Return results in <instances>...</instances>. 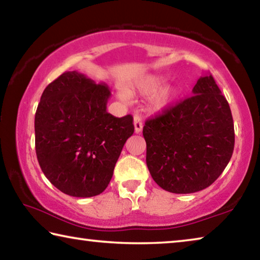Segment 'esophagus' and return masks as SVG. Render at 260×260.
<instances>
[{"label":"esophagus","mask_w":260,"mask_h":260,"mask_svg":"<svg viewBox=\"0 0 260 260\" xmlns=\"http://www.w3.org/2000/svg\"><path fill=\"white\" fill-rule=\"evenodd\" d=\"M143 128V125H142V119H141V117L139 114H135L134 116V129H135V133H141Z\"/></svg>","instance_id":"1"}]
</instances>
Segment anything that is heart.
Wrapping results in <instances>:
<instances>
[{"label":"heart","mask_w":260,"mask_h":260,"mask_svg":"<svg viewBox=\"0 0 260 260\" xmlns=\"http://www.w3.org/2000/svg\"><path fill=\"white\" fill-rule=\"evenodd\" d=\"M165 78L161 76H148L143 78L142 80H140L136 83V88L143 94H152L157 91L161 86L164 85ZM179 93L178 88L172 86H166L158 91L155 95V98L152 100V105L156 110H162L165 109L172 101L177 98ZM119 98L124 101H128L131 99V94L125 89L119 90Z\"/></svg>","instance_id":"heart-1"}]
</instances>
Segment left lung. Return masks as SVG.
I'll list each match as a JSON object with an SVG mask.
<instances>
[{
  "label": "left lung",
  "instance_id": "8db88e82",
  "mask_svg": "<svg viewBox=\"0 0 260 260\" xmlns=\"http://www.w3.org/2000/svg\"><path fill=\"white\" fill-rule=\"evenodd\" d=\"M147 166L160 188L191 193L212 184L230 162L235 134L232 111L211 74L192 95L146 121Z\"/></svg>",
  "mask_w": 260,
  "mask_h": 260
}]
</instances>
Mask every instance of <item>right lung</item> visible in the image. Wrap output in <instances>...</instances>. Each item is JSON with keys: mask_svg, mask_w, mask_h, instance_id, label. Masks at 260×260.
Masks as SVG:
<instances>
[{"mask_svg": "<svg viewBox=\"0 0 260 260\" xmlns=\"http://www.w3.org/2000/svg\"><path fill=\"white\" fill-rule=\"evenodd\" d=\"M105 83L78 71L65 72L43 90L35 113V150L46 178L61 192L93 197L105 190L133 117L107 111Z\"/></svg>", "mask_w": 260, "mask_h": 260, "instance_id": "1", "label": "right lung"}]
</instances>
